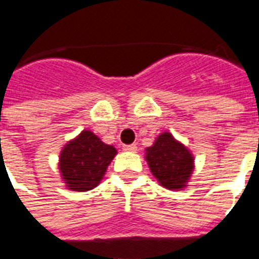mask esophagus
I'll list each match as a JSON object with an SVG mask.
<instances>
[{"label":"esophagus","mask_w":259,"mask_h":259,"mask_svg":"<svg viewBox=\"0 0 259 259\" xmlns=\"http://www.w3.org/2000/svg\"><path fill=\"white\" fill-rule=\"evenodd\" d=\"M123 150L127 152H136L137 147H136V144H127V146H123Z\"/></svg>","instance_id":"1"}]
</instances>
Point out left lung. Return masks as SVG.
Segmentation results:
<instances>
[{
    "mask_svg": "<svg viewBox=\"0 0 259 259\" xmlns=\"http://www.w3.org/2000/svg\"><path fill=\"white\" fill-rule=\"evenodd\" d=\"M146 159L159 185L169 190L186 187L194 169V158L182 143L165 132L146 150Z\"/></svg>",
    "mask_w": 259,
    "mask_h": 259,
    "instance_id": "obj_1",
    "label": "left lung"
}]
</instances>
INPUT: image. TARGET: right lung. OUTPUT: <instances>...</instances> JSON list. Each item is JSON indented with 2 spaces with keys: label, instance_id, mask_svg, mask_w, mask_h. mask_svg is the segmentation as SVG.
<instances>
[{
  "label": "right lung",
  "instance_id": "1",
  "mask_svg": "<svg viewBox=\"0 0 259 259\" xmlns=\"http://www.w3.org/2000/svg\"><path fill=\"white\" fill-rule=\"evenodd\" d=\"M116 148L102 143L90 130H83L62 148L59 170L69 190L87 191L102 180Z\"/></svg>",
  "mask_w": 259,
  "mask_h": 259
}]
</instances>
